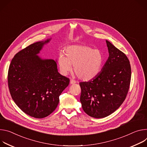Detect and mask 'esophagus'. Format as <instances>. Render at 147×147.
<instances>
[{
	"instance_id": "34e87169",
	"label": "esophagus",
	"mask_w": 147,
	"mask_h": 147,
	"mask_svg": "<svg viewBox=\"0 0 147 147\" xmlns=\"http://www.w3.org/2000/svg\"><path fill=\"white\" fill-rule=\"evenodd\" d=\"M76 83V81L75 80H73V79H71L70 80V84H75Z\"/></svg>"
}]
</instances>
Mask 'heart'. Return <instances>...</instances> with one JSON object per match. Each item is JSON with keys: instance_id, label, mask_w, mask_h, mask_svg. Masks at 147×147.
<instances>
[{"instance_id": "b5f03b06", "label": "heart", "mask_w": 147, "mask_h": 147, "mask_svg": "<svg viewBox=\"0 0 147 147\" xmlns=\"http://www.w3.org/2000/svg\"><path fill=\"white\" fill-rule=\"evenodd\" d=\"M65 57L61 53L58 63L63 75H67L74 70L79 79L88 81L94 78L101 71L103 55L99 50L82 45H73L65 49Z\"/></svg>"}]
</instances>
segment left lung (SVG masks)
Here are the masks:
<instances>
[{
  "label": "left lung",
  "mask_w": 147,
  "mask_h": 147,
  "mask_svg": "<svg viewBox=\"0 0 147 147\" xmlns=\"http://www.w3.org/2000/svg\"><path fill=\"white\" fill-rule=\"evenodd\" d=\"M109 57L101 71L88 82H80V101L90 117L100 119L115 112L123 103L131 80V66L127 56L106 41Z\"/></svg>",
  "instance_id": "left-lung-1"
}]
</instances>
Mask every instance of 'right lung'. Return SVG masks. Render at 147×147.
<instances>
[{
    "label": "right lung",
    "instance_id": "1",
    "mask_svg": "<svg viewBox=\"0 0 147 147\" xmlns=\"http://www.w3.org/2000/svg\"><path fill=\"white\" fill-rule=\"evenodd\" d=\"M51 38L32 44L16 54L8 71V86L13 100L27 115L44 118L57 108L59 97L69 84L61 75L57 61L37 55Z\"/></svg>",
    "mask_w": 147,
    "mask_h": 147
}]
</instances>
